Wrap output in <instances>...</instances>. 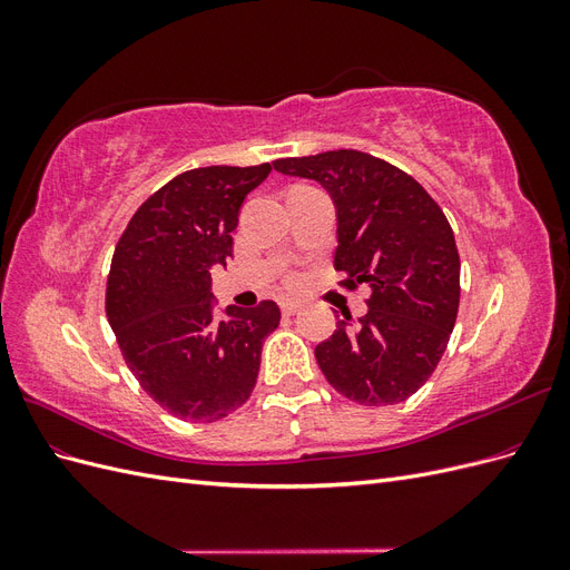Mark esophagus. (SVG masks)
Returning <instances> with one entry per match:
<instances>
[{
	"mask_svg": "<svg viewBox=\"0 0 570 570\" xmlns=\"http://www.w3.org/2000/svg\"><path fill=\"white\" fill-rule=\"evenodd\" d=\"M281 312H283V316H295L299 312V304L285 299V302H281Z\"/></svg>",
	"mask_w": 570,
	"mask_h": 570,
	"instance_id": "esophagus-1",
	"label": "esophagus"
}]
</instances>
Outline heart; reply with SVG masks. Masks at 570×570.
Segmentation results:
<instances>
[{"mask_svg": "<svg viewBox=\"0 0 570 570\" xmlns=\"http://www.w3.org/2000/svg\"><path fill=\"white\" fill-rule=\"evenodd\" d=\"M287 283L295 285V283H297V275H295V273H287Z\"/></svg>", "mask_w": 570, "mask_h": 570, "instance_id": "b5f03b06", "label": "heart"}]
</instances>
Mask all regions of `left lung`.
Wrapping results in <instances>:
<instances>
[{
    "label": "left lung",
    "mask_w": 570,
    "mask_h": 570,
    "mask_svg": "<svg viewBox=\"0 0 570 570\" xmlns=\"http://www.w3.org/2000/svg\"><path fill=\"white\" fill-rule=\"evenodd\" d=\"M273 166L331 193L340 287H371L366 316H344L316 344L325 381L366 406L409 400L438 368L459 314L461 262L450 220L423 185L366 151H323Z\"/></svg>",
    "instance_id": "1"
}]
</instances>
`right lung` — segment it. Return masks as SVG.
<instances>
[{"label":"right lung","instance_id":"1","mask_svg":"<svg viewBox=\"0 0 570 570\" xmlns=\"http://www.w3.org/2000/svg\"><path fill=\"white\" fill-rule=\"evenodd\" d=\"M268 174L271 164L185 170L142 202L114 249L105 306L120 354L180 421L214 423L243 406L281 323L271 299L216 318L209 292L212 266L233 256L239 206Z\"/></svg>","mask_w":570,"mask_h":570}]
</instances>
